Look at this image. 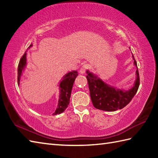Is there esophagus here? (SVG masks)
Masks as SVG:
<instances>
[{
  "label": "esophagus",
  "instance_id": "1",
  "mask_svg": "<svg viewBox=\"0 0 158 158\" xmlns=\"http://www.w3.org/2000/svg\"><path fill=\"white\" fill-rule=\"evenodd\" d=\"M88 69V65L86 64H83L81 67V69H80V70H79V73H81V74L85 73Z\"/></svg>",
  "mask_w": 158,
  "mask_h": 158
}]
</instances>
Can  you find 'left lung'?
<instances>
[{"label":"left lung","instance_id":"8db88e82","mask_svg":"<svg viewBox=\"0 0 158 158\" xmlns=\"http://www.w3.org/2000/svg\"><path fill=\"white\" fill-rule=\"evenodd\" d=\"M135 64L137 66L136 60ZM86 75L88 82L90 97L94 106L96 109L106 110V111H115L117 109H122L128 104L135 96L138 91L140 85V78L138 68L136 69V79L133 88L129 90L117 89L104 83L101 79L87 71Z\"/></svg>","mask_w":158,"mask_h":158}]
</instances>
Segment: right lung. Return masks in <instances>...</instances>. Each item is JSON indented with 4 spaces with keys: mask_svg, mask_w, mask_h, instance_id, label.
Instances as JSON below:
<instances>
[{
    "mask_svg": "<svg viewBox=\"0 0 158 158\" xmlns=\"http://www.w3.org/2000/svg\"><path fill=\"white\" fill-rule=\"evenodd\" d=\"M32 46L31 44L28 47V48ZM26 64V52L22 56L19 60L18 68V83H19L20 77L22 75V71ZM78 75L77 70H74L72 72H69L65 75L62 81L60 83V98L58 100V107L56 110V111L53 113V115H57V114H60L65 110V109L68 107L70 102V94H71L72 88L74 81L76 79V77Z\"/></svg>",
    "mask_w": 158,
    "mask_h": 158,
    "instance_id": "1",
    "label": "right lung"
}]
</instances>
